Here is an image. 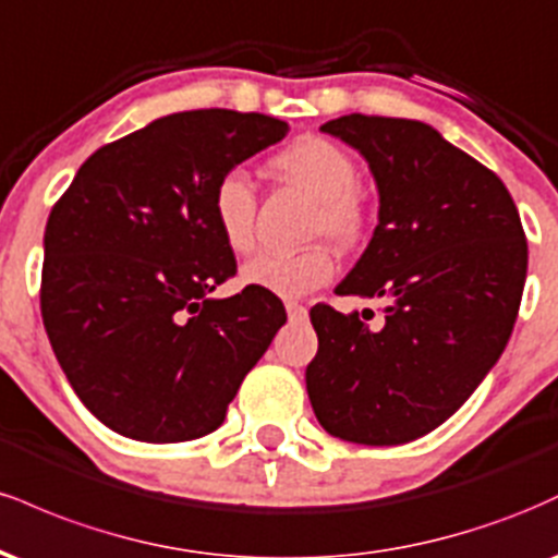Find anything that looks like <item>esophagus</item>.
Wrapping results in <instances>:
<instances>
[{
  "label": "esophagus",
  "instance_id": "obj_1",
  "mask_svg": "<svg viewBox=\"0 0 558 558\" xmlns=\"http://www.w3.org/2000/svg\"><path fill=\"white\" fill-rule=\"evenodd\" d=\"M286 312L291 319H301L306 315V306L299 304V301H286Z\"/></svg>",
  "mask_w": 558,
  "mask_h": 558
}]
</instances>
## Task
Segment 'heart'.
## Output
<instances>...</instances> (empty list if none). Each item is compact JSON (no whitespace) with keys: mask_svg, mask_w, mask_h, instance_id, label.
<instances>
[{"mask_svg":"<svg viewBox=\"0 0 558 558\" xmlns=\"http://www.w3.org/2000/svg\"><path fill=\"white\" fill-rule=\"evenodd\" d=\"M272 168L317 198L315 233L328 235L336 246H354L364 233V207L356 196L360 168L354 157L328 138L293 141L272 159ZM213 220L230 252H248L254 243V189L243 170L220 178L213 194ZM336 275V259L325 246L304 252H259L241 267L246 286L275 296L296 299L325 286Z\"/></svg>","mask_w":558,"mask_h":558,"instance_id":"b5f03b06","label":"heart"}]
</instances>
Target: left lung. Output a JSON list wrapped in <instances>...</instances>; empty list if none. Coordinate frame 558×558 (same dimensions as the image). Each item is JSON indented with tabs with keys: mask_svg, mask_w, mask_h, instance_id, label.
<instances>
[{
	"mask_svg": "<svg viewBox=\"0 0 558 558\" xmlns=\"http://www.w3.org/2000/svg\"><path fill=\"white\" fill-rule=\"evenodd\" d=\"M319 131L375 178V233L336 293L380 299L383 319L312 306L306 393L336 438L409 444L444 425L509 343L527 278L520 213L496 172L420 120L343 114Z\"/></svg>",
	"mask_w": 558,
	"mask_h": 558,
	"instance_id": "1",
	"label": "left lung"
}]
</instances>
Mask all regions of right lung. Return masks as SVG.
<instances>
[{
    "mask_svg": "<svg viewBox=\"0 0 558 558\" xmlns=\"http://www.w3.org/2000/svg\"><path fill=\"white\" fill-rule=\"evenodd\" d=\"M288 123L257 112L165 114L96 149L49 215L41 317L57 362L101 425L178 444L217 430L286 323L283 301L235 275L215 185Z\"/></svg>",
    "mask_w": 558,
    "mask_h": 558,
    "instance_id": "right-lung-1",
    "label": "right lung"
}]
</instances>
